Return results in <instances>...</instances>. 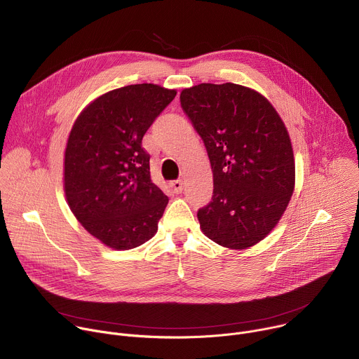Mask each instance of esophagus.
I'll return each mask as SVG.
<instances>
[{"instance_id": "1", "label": "esophagus", "mask_w": 359, "mask_h": 359, "mask_svg": "<svg viewBox=\"0 0 359 359\" xmlns=\"http://www.w3.org/2000/svg\"><path fill=\"white\" fill-rule=\"evenodd\" d=\"M170 187L173 189L175 193H180L183 190V182L180 179H176V180H172L170 182Z\"/></svg>"}]
</instances>
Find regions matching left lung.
Instances as JSON below:
<instances>
[{
	"mask_svg": "<svg viewBox=\"0 0 359 359\" xmlns=\"http://www.w3.org/2000/svg\"><path fill=\"white\" fill-rule=\"evenodd\" d=\"M180 105L213 172L212 201L197 212L203 233L233 250L262 241L285 212L295 182L281 118L263 95L230 82L183 89Z\"/></svg>",
	"mask_w": 359,
	"mask_h": 359,
	"instance_id": "1",
	"label": "left lung"
}]
</instances>
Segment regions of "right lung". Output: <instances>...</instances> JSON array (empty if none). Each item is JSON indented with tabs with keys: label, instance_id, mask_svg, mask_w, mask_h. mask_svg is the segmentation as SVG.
Here are the masks:
<instances>
[{
	"label": "right lung",
	"instance_id": "1",
	"mask_svg": "<svg viewBox=\"0 0 359 359\" xmlns=\"http://www.w3.org/2000/svg\"><path fill=\"white\" fill-rule=\"evenodd\" d=\"M175 96L159 85H128L95 99L72 126L65 196L78 222L111 248H135L158 231L169 198L151 183L142 139Z\"/></svg>",
	"mask_w": 359,
	"mask_h": 359
}]
</instances>
